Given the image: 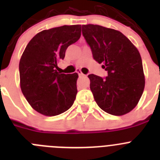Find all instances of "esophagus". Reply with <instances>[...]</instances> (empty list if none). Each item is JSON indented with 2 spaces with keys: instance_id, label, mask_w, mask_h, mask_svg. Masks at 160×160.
<instances>
[{
  "instance_id": "esophagus-1",
  "label": "esophagus",
  "mask_w": 160,
  "mask_h": 160,
  "mask_svg": "<svg viewBox=\"0 0 160 160\" xmlns=\"http://www.w3.org/2000/svg\"><path fill=\"white\" fill-rule=\"evenodd\" d=\"M77 73H78V75H79V76H84V75H85L84 73H83L82 72L81 70H78V71H77Z\"/></svg>"
}]
</instances>
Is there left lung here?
<instances>
[{
  "instance_id": "obj_1",
  "label": "left lung",
  "mask_w": 160,
  "mask_h": 160,
  "mask_svg": "<svg viewBox=\"0 0 160 160\" xmlns=\"http://www.w3.org/2000/svg\"><path fill=\"white\" fill-rule=\"evenodd\" d=\"M82 34L94 59L108 73L106 78L88 75L98 106L112 115L128 114L137 106L145 87L138 49L121 32L101 25H83Z\"/></svg>"
}]
</instances>
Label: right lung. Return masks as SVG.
Wrapping results in <instances>:
<instances>
[{"mask_svg":"<svg viewBox=\"0 0 160 160\" xmlns=\"http://www.w3.org/2000/svg\"><path fill=\"white\" fill-rule=\"evenodd\" d=\"M81 37V25H63L37 33L19 62L20 86L29 105L46 116H55L72 107L77 94V73L58 72V62L69 46Z\"/></svg>","mask_w":160,"mask_h":160,"instance_id":"add662e5","label":"right lung"}]
</instances>
